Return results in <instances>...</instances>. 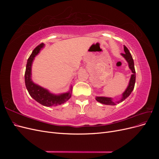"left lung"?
I'll return each instance as SVG.
<instances>
[{
    "label": "left lung",
    "instance_id": "obj_1",
    "mask_svg": "<svg viewBox=\"0 0 159 159\" xmlns=\"http://www.w3.org/2000/svg\"><path fill=\"white\" fill-rule=\"evenodd\" d=\"M124 54H121V56L124 57L125 59L126 60L127 63L129 64V68L131 70L133 74L131 76V79L129 80V85L127 86V89L125 91H124L122 94V98L121 100H119V102H115L113 101V99L111 98H107V97H96L95 99L98 101V102L105 104V105H116L117 103H119L120 102H122L127 98H128L131 93L133 91L134 87V84H135V79H136V75H135V70H134V61L133 59V57L131 54V53L129 51L127 48L124 46Z\"/></svg>",
    "mask_w": 159,
    "mask_h": 159
}]
</instances>
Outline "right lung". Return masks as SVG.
I'll use <instances>...</instances> for the list:
<instances>
[{"instance_id": "obj_1", "label": "right lung", "mask_w": 159, "mask_h": 159, "mask_svg": "<svg viewBox=\"0 0 159 159\" xmlns=\"http://www.w3.org/2000/svg\"><path fill=\"white\" fill-rule=\"evenodd\" d=\"M44 46V44L42 43V44L36 47L32 52L29 58L28 59L25 75V85L30 95L37 102L46 107L56 106L57 105H61L65 103L71 98L72 86H71L70 91L68 92L59 95H55L51 93L48 89L33 82L31 78L32 62L34 59V57L40 52V50Z\"/></svg>"}]
</instances>
